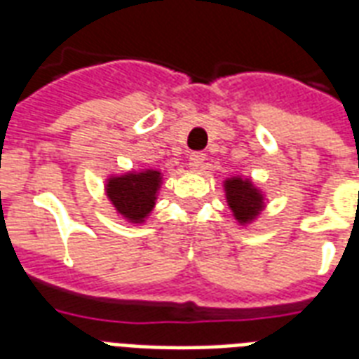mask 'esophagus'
Listing matches in <instances>:
<instances>
[{
  "mask_svg": "<svg viewBox=\"0 0 359 359\" xmlns=\"http://www.w3.org/2000/svg\"><path fill=\"white\" fill-rule=\"evenodd\" d=\"M207 154L205 152H191L190 154V168L191 169H201L205 165Z\"/></svg>",
  "mask_w": 359,
  "mask_h": 359,
  "instance_id": "34e87169",
  "label": "esophagus"
}]
</instances>
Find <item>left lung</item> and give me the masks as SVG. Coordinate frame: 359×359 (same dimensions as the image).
<instances>
[{"instance_id":"1","label":"left lung","mask_w":359,"mask_h":359,"mask_svg":"<svg viewBox=\"0 0 359 359\" xmlns=\"http://www.w3.org/2000/svg\"><path fill=\"white\" fill-rule=\"evenodd\" d=\"M227 205L240 225L251 224L264 208V196L250 179L231 177L224 182Z\"/></svg>"}]
</instances>
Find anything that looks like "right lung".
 <instances>
[{
  "label": "right lung",
  "mask_w": 359,
  "mask_h": 359,
  "mask_svg": "<svg viewBox=\"0 0 359 359\" xmlns=\"http://www.w3.org/2000/svg\"><path fill=\"white\" fill-rule=\"evenodd\" d=\"M162 184V173L156 169L130 171L109 177L106 182V196L117 214L132 224H141L156 205V196Z\"/></svg>",
  "instance_id": "obj_1"
}]
</instances>
